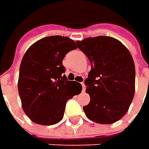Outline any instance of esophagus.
Returning a JSON list of instances; mask_svg holds the SVG:
<instances>
[{"mask_svg":"<svg viewBox=\"0 0 149 149\" xmlns=\"http://www.w3.org/2000/svg\"><path fill=\"white\" fill-rule=\"evenodd\" d=\"M81 84H82V89H83V91H84V90H85V84H84V82H82Z\"/></svg>","mask_w":149,"mask_h":149,"instance_id":"obj_1","label":"esophagus"}]
</instances>
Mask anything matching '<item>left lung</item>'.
I'll list each match as a JSON object with an SVG mask.
<instances>
[{"label":"left lung","mask_w":149,"mask_h":149,"mask_svg":"<svg viewBox=\"0 0 149 149\" xmlns=\"http://www.w3.org/2000/svg\"><path fill=\"white\" fill-rule=\"evenodd\" d=\"M88 57L91 70L84 84L89 95L83 109L90 120L102 124L118 121L129 110L135 91L133 57L116 39L100 36L77 41Z\"/></svg>","instance_id":"8db88e82"}]
</instances>
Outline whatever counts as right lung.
<instances>
[{
	"mask_svg": "<svg viewBox=\"0 0 149 149\" xmlns=\"http://www.w3.org/2000/svg\"><path fill=\"white\" fill-rule=\"evenodd\" d=\"M77 49L70 38L51 36L40 39L26 50L21 60L18 91L23 110L34 123L52 125L64 117L67 101L81 93L82 86L68 80L62 61ZM78 84L81 92L74 94Z\"/></svg>",
	"mask_w": 149,
	"mask_h": 149,
	"instance_id": "add662e5",
	"label": "right lung"
}]
</instances>
